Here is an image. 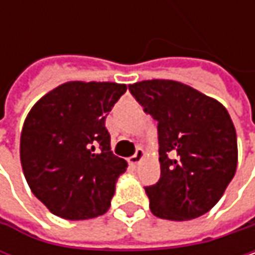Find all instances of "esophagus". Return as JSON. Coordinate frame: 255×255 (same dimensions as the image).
<instances>
[{
  "label": "esophagus",
  "mask_w": 255,
  "mask_h": 255,
  "mask_svg": "<svg viewBox=\"0 0 255 255\" xmlns=\"http://www.w3.org/2000/svg\"><path fill=\"white\" fill-rule=\"evenodd\" d=\"M144 158V150L141 149V147H138L137 150H135V153L131 156V158H128V164L132 167V168H135L138 164H140V161Z\"/></svg>",
  "instance_id": "esophagus-1"
}]
</instances>
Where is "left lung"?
<instances>
[{
    "label": "left lung",
    "instance_id": "left-lung-1",
    "mask_svg": "<svg viewBox=\"0 0 255 255\" xmlns=\"http://www.w3.org/2000/svg\"><path fill=\"white\" fill-rule=\"evenodd\" d=\"M144 112L158 121L161 177L144 187L159 219L183 222L208 213L236 173V131L226 108L171 79L128 85Z\"/></svg>",
    "mask_w": 255,
    "mask_h": 255
}]
</instances>
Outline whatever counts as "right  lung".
<instances>
[{
    "label": "right lung",
    "instance_id": "add662e5",
    "mask_svg": "<svg viewBox=\"0 0 255 255\" xmlns=\"http://www.w3.org/2000/svg\"><path fill=\"white\" fill-rule=\"evenodd\" d=\"M126 91V84L71 81L27 114L20 134L23 174L54 216L85 220L109 210L127 161L112 153L105 121Z\"/></svg>",
    "mask_w": 255,
    "mask_h": 255
}]
</instances>
